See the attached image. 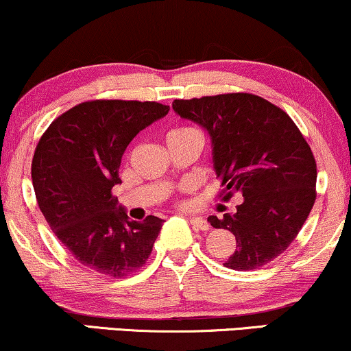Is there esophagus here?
<instances>
[{"label":"esophagus","instance_id":"esophagus-1","mask_svg":"<svg viewBox=\"0 0 351 351\" xmlns=\"http://www.w3.org/2000/svg\"><path fill=\"white\" fill-rule=\"evenodd\" d=\"M189 219V221H191V225H193L194 228L196 230H202V232H207L208 230V227H210V225H208V221L206 220V219H202V217H188Z\"/></svg>","mask_w":351,"mask_h":351}]
</instances>
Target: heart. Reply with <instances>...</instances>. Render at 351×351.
Wrapping results in <instances>:
<instances>
[{
  "label": "heart",
  "mask_w": 351,
  "mask_h": 351,
  "mask_svg": "<svg viewBox=\"0 0 351 351\" xmlns=\"http://www.w3.org/2000/svg\"><path fill=\"white\" fill-rule=\"evenodd\" d=\"M189 136H201V132L193 126H178L168 132L167 139H180V137H189Z\"/></svg>",
  "instance_id": "b5f03b06"
}]
</instances>
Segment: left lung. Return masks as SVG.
I'll return each mask as SVG.
<instances>
[{"mask_svg":"<svg viewBox=\"0 0 351 351\" xmlns=\"http://www.w3.org/2000/svg\"><path fill=\"white\" fill-rule=\"evenodd\" d=\"M173 110L208 132L212 162L225 197L243 196L237 212L210 215L214 228L237 238L223 265L252 270L280 256L316 201V160L283 110L252 94H221L175 100Z\"/></svg>","mask_w":351,"mask_h":351,"instance_id":"8db88e82","label":"left lung"}]
</instances>
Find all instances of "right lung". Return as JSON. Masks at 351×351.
<instances>
[{
	"label": "right lung",
	"instance_id": "add662e5",
	"mask_svg": "<svg viewBox=\"0 0 351 351\" xmlns=\"http://www.w3.org/2000/svg\"><path fill=\"white\" fill-rule=\"evenodd\" d=\"M157 101L92 100L58 117L32 160L35 197L56 238L86 267L121 278L149 259L163 220H130L112 194L119 165L144 128L165 117Z\"/></svg>",
	"mask_w": 351,
	"mask_h": 351
}]
</instances>
